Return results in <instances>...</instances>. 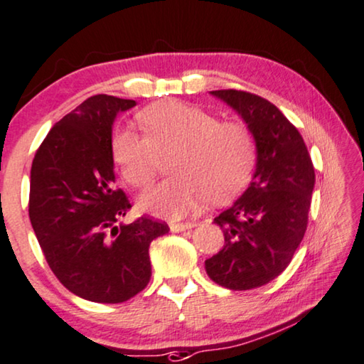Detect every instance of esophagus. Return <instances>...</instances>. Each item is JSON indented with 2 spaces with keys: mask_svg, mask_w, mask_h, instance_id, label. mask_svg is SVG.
<instances>
[{
  "mask_svg": "<svg viewBox=\"0 0 364 364\" xmlns=\"http://www.w3.org/2000/svg\"><path fill=\"white\" fill-rule=\"evenodd\" d=\"M194 228V223H171L170 229L173 232H181V231H188V229Z\"/></svg>",
  "mask_w": 364,
  "mask_h": 364,
  "instance_id": "1",
  "label": "esophagus"
}]
</instances>
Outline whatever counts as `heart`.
Returning <instances> with one entry per match:
<instances>
[{"label":"heart","mask_w":364,"mask_h":364,"mask_svg":"<svg viewBox=\"0 0 364 364\" xmlns=\"http://www.w3.org/2000/svg\"><path fill=\"white\" fill-rule=\"evenodd\" d=\"M140 133L117 129L112 156L124 180L146 188L160 170L161 158L173 155L175 175L140 198V209L176 219L196 211L209 198L224 203L245 188L255 166V138L244 122H219L211 112L178 100L146 107L138 114Z\"/></svg>","instance_id":"heart-1"}]
</instances>
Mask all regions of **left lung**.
I'll return each instance as SVG.
<instances>
[{
	"label": "left lung",
	"mask_w": 364,
	"mask_h": 364,
	"mask_svg": "<svg viewBox=\"0 0 364 364\" xmlns=\"http://www.w3.org/2000/svg\"><path fill=\"white\" fill-rule=\"evenodd\" d=\"M255 138V171L242 196L214 218L224 247L204 262L209 279L250 290L279 277L306 231L315 170L299 130L274 104L242 90H213Z\"/></svg>",
	"instance_id": "left-lung-1"
}]
</instances>
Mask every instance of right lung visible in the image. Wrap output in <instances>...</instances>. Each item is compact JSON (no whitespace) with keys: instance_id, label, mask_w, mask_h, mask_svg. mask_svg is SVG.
I'll list each match as a JSON object with an SVG mask.
<instances>
[{"instance_id":"obj_1","label":"right lung","mask_w":364,"mask_h":364,"mask_svg":"<svg viewBox=\"0 0 364 364\" xmlns=\"http://www.w3.org/2000/svg\"><path fill=\"white\" fill-rule=\"evenodd\" d=\"M135 100L94 95L55 124L31 166L29 219L59 282L80 299L122 304L151 277L150 244L165 223L143 216L115 226L132 208L115 189L112 127Z\"/></svg>"}]
</instances>
